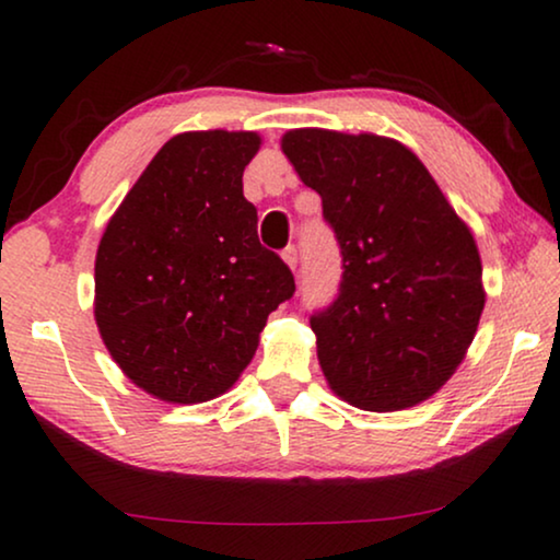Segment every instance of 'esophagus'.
<instances>
[{
  "label": "esophagus",
  "mask_w": 560,
  "mask_h": 560,
  "mask_svg": "<svg viewBox=\"0 0 560 560\" xmlns=\"http://www.w3.org/2000/svg\"><path fill=\"white\" fill-rule=\"evenodd\" d=\"M282 259H285V265L290 267V270H295L298 267V259H301V252H298L295 244H290V247L282 252Z\"/></svg>",
  "instance_id": "esophagus-1"
}]
</instances>
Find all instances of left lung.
Segmentation results:
<instances>
[{
  "instance_id": "left-lung-1",
  "label": "left lung",
  "mask_w": 560,
  "mask_h": 560,
  "mask_svg": "<svg viewBox=\"0 0 560 560\" xmlns=\"http://www.w3.org/2000/svg\"><path fill=\"white\" fill-rule=\"evenodd\" d=\"M280 148L320 196L343 257L339 298L311 318L328 387L370 412L428 400L464 362L485 311L471 229L393 137L305 127Z\"/></svg>"
}]
</instances>
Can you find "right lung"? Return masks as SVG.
Returning a JSON list of instances; mask_svg holds the SVG:
<instances>
[{"label": "right lung", "mask_w": 560, "mask_h": 560, "mask_svg": "<svg viewBox=\"0 0 560 560\" xmlns=\"http://www.w3.org/2000/svg\"><path fill=\"white\" fill-rule=\"evenodd\" d=\"M257 132L167 140L96 249L94 318L119 370L163 402L196 405L234 387L293 272L257 240L242 175Z\"/></svg>", "instance_id": "right-lung-1"}]
</instances>
